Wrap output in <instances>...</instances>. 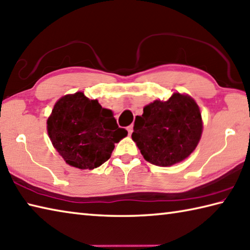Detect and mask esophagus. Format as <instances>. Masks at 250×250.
Segmentation results:
<instances>
[{"mask_svg":"<svg viewBox=\"0 0 250 250\" xmlns=\"http://www.w3.org/2000/svg\"><path fill=\"white\" fill-rule=\"evenodd\" d=\"M126 130H128V132H129V134L131 135V134H132V132H133V125H129V126H128V128H126Z\"/></svg>","mask_w":250,"mask_h":250,"instance_id":"obj_1","label":"esophagus"}]
</instances>
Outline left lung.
<instances>
[{
    "label": "left lung",
    "instance_id": "8db88e82",
    "mask_svg": "<svg viewBox=\"0 0 250 250\" xmlns=\"http://www.w3.org/2000/svg\"><path fill=\"white\" fill-rule=\"evenodd\" d=\"M199 106L188 95L174 93L168 101H154L134 121L132 140L145 161L171 166L191 154L202 134Z\"/></svg>",
    "mask_w": 250,
    "mask_h": 250
}]
</instances>
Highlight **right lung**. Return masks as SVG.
I'll return each mask as SVG.
<instances>
[{
  "instance_id": "obj_1",
  "label": "right lung",
  "mask_w": 250,
  "mask_h": 250,
  "mask_svg": "<svg viewBox=\"0 0 250 250\" xmlns=\"http://www.w3.org/2000/svg\"><path fill=\"white\" fill-rule=\"evenodd\" d=\"M47 129L63 160L80 169L104 164L110 158L115 143L128 134L118 126L111 110L82 92L59 99L47 120Z\"/></svg>"
}]
</instances>
